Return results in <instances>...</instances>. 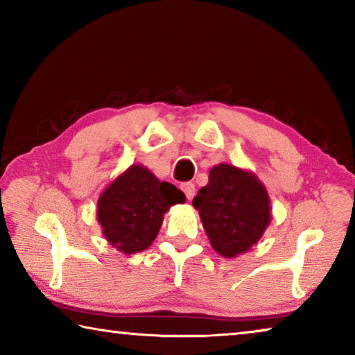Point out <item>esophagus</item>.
Returning a JSON list of instances; mask_svg holds the SVG:
<instances>
[{"instance_id": "1", "label": "esophagus", "mask_w": 355, "mask_h": 355, "mask_svg": "<svg viewBox=\"0 0 355 355\" xmlns=\"http://www.w3.org/2000/svg\"><path fill=\"white\" fill-rule=\"evenodd\" d=\"M180 188H182V191L184 192L186 194V197H188V200H191L192 197L196 196V186L192 184L191 182H186V183H182V186H180Z\"/></svg>"}]
</instances>
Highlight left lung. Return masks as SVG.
Here are the masks:
<instances>
[{
	"label": "left lung",
	"mask_w": 355,
	"mask_h": 355,
	"mask_svg": "<svg viewBox=\"0 0 355 355\" xmlns=\"http://www.w3.org/2000/svg\"><path fill=\"white\" fill-rule=\"evenodd\" d=\"M192 205L199 209L211 248L224 258L249 252L271 224L266 186L254 172L233 164H216Z\"/></svg>",
	"instance_id": "1"
}]
</instances>
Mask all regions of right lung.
<instances>
[{"label": "right lung", "instance_id": "right-lung-1", "mask_svg": "<svg viewBox=\"0 0 355 355\" xmlns=\"http://www.w3.org/2000/svg\"><path fill=\"white\" fill-rule=\"evenodd\" d=\"M184 202V194L175 186L161 182L146 166L131 164L100 194L97 220L106 241L131 255L146 250L169 208Z\"/></svg>", "mask_w": 355, "mask_h": 355}]
</instances>
